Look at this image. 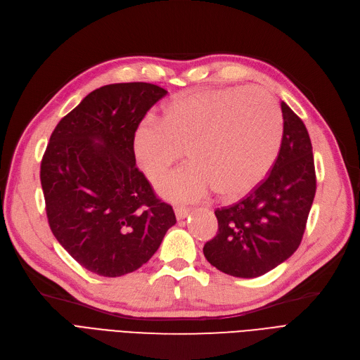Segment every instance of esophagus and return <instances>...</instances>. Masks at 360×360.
Wrapping results in <instances>:
<instances>
[{"mask_svg": "<svg viewBox=\"0 0 360 360\" xmlns=\"http://www.w3.org/2000/svg\"><path fill=\"white\" fill-rule=\"evenodd\" d=\"M190 210L185 209V207H176L175 209V214H176V219H185L186 216H188Z\"/></svg>", "mask_w": 360, "mask_h": 360, "instance_id": "obj_1", "label": "esophagus"}]
</instances>
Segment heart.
<instances>
[{
	"label": "heart",
	"mask_w": 360,
	"mask_h": 360,
	"mask_svg": "<svg viewBox=\"0 0 360 360\" xmlns=\"http://www.w3.org/2000/svg\"><path fill=\"white\" fill-rule=\"evenodd\" d=\"M276 101L260 88L182 94L166 104L162 120H146L134 134L135 159L151 181L163 178L186 150L191 163L160 182V194L193 202L213 188L236 200L268 176L283 141Z\"/></svg>",
	"instance_id": "obj_1"
}]
</instances>
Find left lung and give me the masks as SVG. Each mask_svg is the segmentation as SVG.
<instances>
[{"label": "left lung", "mask_w": 360, "mask_h": 360, "mask_svg": "<svg viewBox=\"0 0 360 360\" xmlns=\"http://www.w3.org/2000/svg\"><path fill=\"white\" fill-rule=\"evenodd\" d=\"M281 110L283 141L268 176L240 201L214 210L217 233L202 247L210 264L237 278L264 275L299 248L315 198L309 132L284 101Z\"/></svg>", "instance_id": "left-lung-1"}]
</instances>
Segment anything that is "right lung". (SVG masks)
<instances>
[{"label":"right lung","instance_id":"1","mask_svg":"<svg viewBox=\"0 0 360 360\" xmlns=\"http://www.w3.org/2000/svg\"><path fill=\"white\" fill-rule=\"evenodd\" d=\"M165 96L166 89L147 82L92 91L57 123L42 155L51 232L97 275L115 278L141 268L176 224L174 209L135 166L134 153L136 128Z\"/></svg>","mask_w":360,"mask_h":360}]
</instances>
